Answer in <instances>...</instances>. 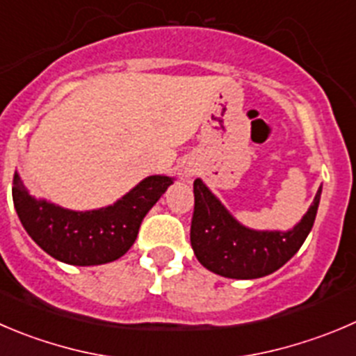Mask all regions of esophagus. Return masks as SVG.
Here are the masks:
<instances>
[{
    "instance_id": "esophagus-1",
    "label": "esophagus",
    "mask_w": 356,
    "mask_h": 356,
    "mask_svg": "<svg viewBox=\"0 0 356 356\" xmlns=\"http://www.w3.org/2000/svg\"><path fill=\"white\" fill-rule=\"evenodd\" d=\"M187 176H191V175H187Z\"/></svg>"
}]
</instances>
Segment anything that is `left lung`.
Listing matches in <instances>:
<instances>
[{"mask_svg": "<svg viewBox=\"0 0 356 356\" xmlns=\"http://www.w3.org/2000/svg\"><path fill=\"white\" fill-rule=\"evenodd\" d=\"M191 245L211 273L232 280H255L285 266L306 241L316 218L321 187L299 223L289 231H257L243 225L208 185L194 181Z\"/></svg>", "mask_w": 356, "mask_h": 356, "instance_id": "1", "label": "left lung"}]
</instances>
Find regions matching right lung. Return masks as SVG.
<instances>
[{
	"instance_id": "1",
	"label": "right lung",
	"mask_w": 356,
	"mask_h": 356,
	"mask_svg": "<svg viewBox=\"0 0 356 356\" xmlns=\"http://www.w3.org/2000/svg\"><path fill=\"white\" fill-rule=\"evenodd\" d=\"M172 181L171 176H147L113 204L74 211L36 199L15 171L12 197L20 223L43 252L70 266H101L127 253L147 213Z\"/></svg>"
}]
</instances>
